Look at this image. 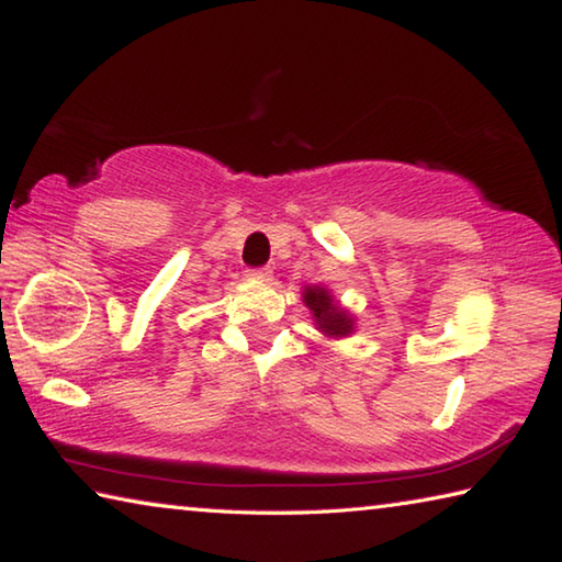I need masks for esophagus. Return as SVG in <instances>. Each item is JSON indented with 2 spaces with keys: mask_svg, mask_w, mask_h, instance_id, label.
<instances>
[{
  "mask_svg": "<svg viewBox=\"0 0 562 562\" xmlns=\"http://www.w3.org/2000/svg\"><path fill=\"white\" fill-rule=\"evenodd\" d=\"M247 274H250V278H255V280H270L272 270L270 268H250V270H247Z\"/></svg>",
  "mask_w": 562,
  "mask_h": 562,
  "instance_id": "esophagus-1",
  "label": "esophagus"
}]
</instances>
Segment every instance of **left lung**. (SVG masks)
Segmentation results:
<instances>
[{
    "label": "left lung",
    "mask_w": 562,
    "mask_h": 562,
    "mask_svg": "<svg viewBox=\"0 0 562 562\" xmlns=\"http://www.w3.org/2000/svg\"><path fill=\"white\" fill-rule=\"evenodd\" d=\"M304 304L312 310L315 322L327 337H347L355 325L345 310L337 307L331 294L325 288H307L304 290Z\"/></svg>",
    "instance_id": "left-lung-1"
}]
</instances>
